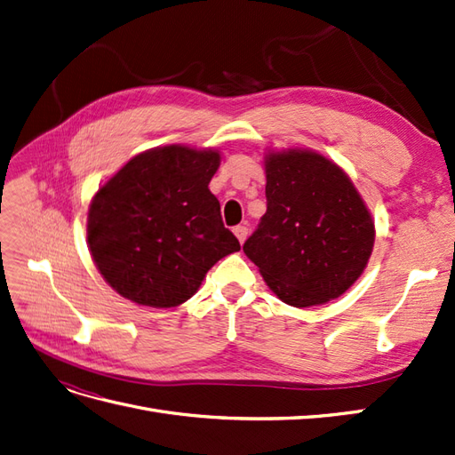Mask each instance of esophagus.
<instances>
[{"label":"esophagus","instance_id":"34e87169","mask_svg":"<svg viewBox=\"0 0 455 455\" xmlns=\"http://www.w3.org/2000/svg\"><path fill=\"white\" fill-rule=\"evenodd\" d=\"M233 233H235V237L239 239V243H244L246 237H249V228H246V226H235V228H233Z\"/></svg>","mask_w":455,"mask_h":455}]
</instances>
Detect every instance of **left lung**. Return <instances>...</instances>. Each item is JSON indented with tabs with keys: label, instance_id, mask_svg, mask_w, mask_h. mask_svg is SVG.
<instances>
[{
	"label": "left lung",
	"instance_id": "obj_1",
	"mask_svg": "<svg viewBox=\"0 0 455 455\" xmlns=\"http://www.w3.org/2000/svg\"><path fill=\"white\" fill-rule=\"evenodd\" d=\"M267 211L243 251L284 304L309 307L341 296L361 277L374 222L338 164L315 151L266 159Z\"/></svg>",
	"mask_w": 455,
	"mask_h": 455
}]
</instances>
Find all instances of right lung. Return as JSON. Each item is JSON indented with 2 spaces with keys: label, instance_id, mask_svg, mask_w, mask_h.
I'll return each mask as SVG.
<instances>
[{
  "label": "right lung",
  "instance_id": "1",
  "mask_svg": "<svg viewBox=\"0 0 455 455\" xmlns=\"http://www.w3.org/2000/svg\"><path fill=\"white\" fill-rule=\"evenodd\" d=\"M218 167V151L164 146L132 157L99 189L87 241L116 292L139 306H180L220 258L241 251L209 189Z\"/></svg>",
  "mask_w": 455,
  "mask_h": 455
}]
</instances>
